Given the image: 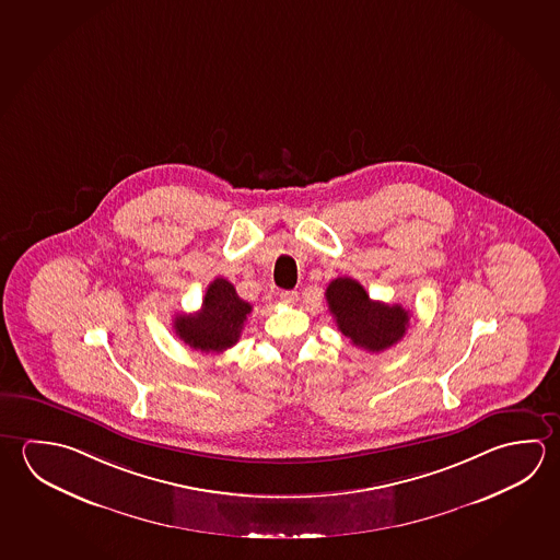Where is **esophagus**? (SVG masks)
Masks as SVG:
<instances>
[{
  "instance_id": "obj_1",
  "label": "esophagus",
  "mask_w": 560,
  "mask_h": 560,
  "mask_svg": "<svg viewBox=\"0 0 560 560\" xmlns=\"http://www.w3.org/2000/svg\"><path fill=\"white\" fill-rule=\"evenodd\" d=\"M281 301H283L284 304H294L299 301V293H296V291H283V293H281Z\"/></svg>"
}]
</instances>
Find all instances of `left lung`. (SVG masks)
I'll use <instances>...</instances> for the list:
<instances>
[{
  "label": "left lung",
  "mask_w": 560,
  "mask_h": 560,
  "mask_svg": "<svg viewBox=\"0 0 560 560\" xmlns=\"http://www.w3.org/2000/svg\"><path fill=\"white\" fill-rule=\"evenodd\" d=\"M324 294L338 330L358 348L372 353L383 352L407 332L411 318L409 311L401 304L372 301L352 277L334 279Z\"/></svg>",
  "instance_id": "obj_1"
}]
</instances>
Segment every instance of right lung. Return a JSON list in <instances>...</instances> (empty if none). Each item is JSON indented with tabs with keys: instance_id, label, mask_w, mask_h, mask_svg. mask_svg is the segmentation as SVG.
I'll list each match as a JSON object with an SVG mask.
<instances>
[{
	"instance_id": "right-lung-1",
	"label": "right lung",
	"mask_w": 560,
	"mask_h": 560,
	"mask_svg": "<svg viewBox=\"0 0 560 560\" xmlns=\"http://www.w3.org/2000/svg\"><path fill=\"white\" fill-rule=\"evenodd\" d=\"M252 304L240 299L234 284L218 277L208 284L198 313L178 314L175 332L183 342L200 352H224L240 340Z\"/></svg>"
}]
</instances>
